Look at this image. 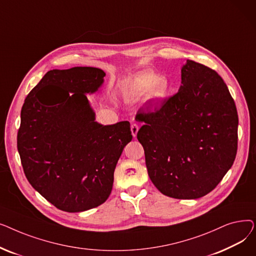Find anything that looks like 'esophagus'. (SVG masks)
Segmentation results:
<instances>
[{
    "label": "esophagus",
    "instance_id": "34e87169",
    "mask_svg": "<svg viewBox=\"0 0 256 256\" xmlns=\"http://www.w3.org/2000/svg\"><path fill=\"white\" fill-rule=\"evenodd\" d=\"M130 130H132V137L135 138V137L137 136V132H138V130H139V126H138V124H132V126H130Z\"/></svg>",
    "mask_w": 256,
    "mask_h": 256
}]
</instances>
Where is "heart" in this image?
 <instances>
[{"label":"heart","mask_w":256,"mask_h":256,"mask_svg":"<svg viewBox=\"0 0 256 256\" xmlns=\"http://www.w3.org/2000/svg\"><path fill=\"white\" fill-rule=\"evenodd\" d=\"M170 83L165 76H160L154 72H144L132 78L124 96L128 98H139L148 93L154 102H162L169 94Z\"/></svg>","instance_id":"1"}]
</instances>
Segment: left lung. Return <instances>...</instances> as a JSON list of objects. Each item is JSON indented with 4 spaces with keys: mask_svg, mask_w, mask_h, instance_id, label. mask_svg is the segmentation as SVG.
Returning a JSON list of instances; mask_svg holds the SVG:
<instances>
[{
    "mask_svg": "<svg viewBox=\"0 0 256 256\" xmlns=\"http://www.w3.org/2000/svg\"><path fill=\"white\" fill-rule=\"evenodd\" d=\"M137 134L150 178L176 199L200 198L217 186L234 162L238 117L222 78L186 60L182 85L154 111H138Z\"/></svg>",
    "mask_w": 256,
    "mask_h": 256,
    "instance_id": "obj_1",
    "label": "left lung"
}]
</instances>
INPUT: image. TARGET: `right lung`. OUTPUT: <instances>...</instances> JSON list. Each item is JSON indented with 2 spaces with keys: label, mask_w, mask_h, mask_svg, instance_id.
<instances>
[{
  "label": "right lung",
  "mask_w": 256,
  "mask_h": 256,
  "mask_svg": "<svg viewBox=\"0 0 256 256\" xmlns=\"http://www.w3.org/2000/svg\"><path fill=\"white\" fill-rule=\"evenodd\" d=\"M104 76L96 67L50 70L22 108L18 150L26 178L64 212L104 202L116 164L132 139L128 121L111 126L96 121L86 94L98 92Z\"/></svg>",
  "instance_id": "1"
}]
</instances>
